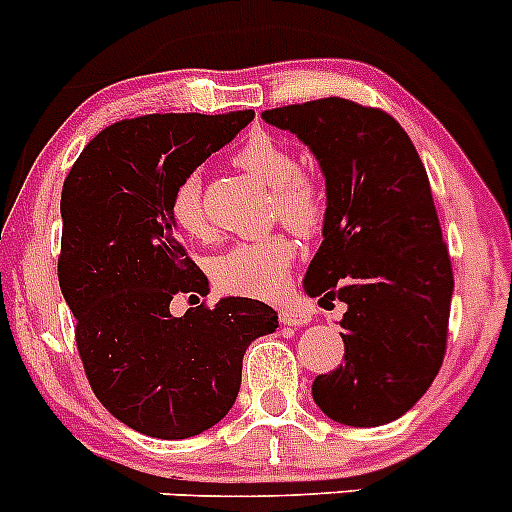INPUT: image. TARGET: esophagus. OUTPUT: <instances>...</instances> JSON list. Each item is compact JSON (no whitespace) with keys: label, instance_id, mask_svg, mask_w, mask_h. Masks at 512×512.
<instances>
[{"label":"esophagus","instance_id":"obj_1","mask_svg":"<svg viewBox=\"0 0 512 512\" xmlns=\"http://www.w3.org/2000/svg\"><path fill=\"white\" fill-rule=\"evenodd\" d=\"M278 318L283 326H308L310 323V313L305 308H298V305H285V308H280Z\"/></svg>","mask_w":512,"mask_h":512}]
</instances>
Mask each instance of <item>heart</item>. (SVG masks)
<instances>
[{"instance_id": "1", "label": "heart", "mask_w": 512, "mask_h": 512, "mask_svg": "<svg viewBox=\"0 0 512 512\" xmlns=\"http://www.w3.org/2000/svg\"><path fill=\"white\" fill-rule=\"evenodd\" d=\"M234 164L255 176L272 194V217L288 224L293 232L313 237L328 214V194L321 176L298 169V159L288 146L267 133L252 136L234 151ZM171 219L189 237H207L209 222L202 204V181L197 174L181 179L171 197ZM295 260V242L288 234L237 242L209 265L212 280L222 293L240 298H275L283 293L290 265Z\"/></svg>"}]
</instances>
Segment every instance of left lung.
<instances>
[{"mask_svg": "<svg viewBox=\"0 0 512 512\" xmlns=\"http://www.w3.org/2000/svg\"><path fill=\"white\" fill-rule=\"evenodd\" d=\"M262 118L310 146L326 176L323 242L305 293L348 305L346 361L315 376V404L348 427L394 422L439 374L455 288L422 159L389 113L346 98Z\"/></svg>", "mask_w": 512, "mask_h": 512, "instance_id": "left-lung-1", "label": "left lung"}]
</instances>
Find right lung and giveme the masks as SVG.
Segmentation results:
<instances>
[{
  "label": "right lung",
  "mask_w": 512,
  "mask_h": 512,
  "mask_svg": "<svg viewBox=\"0 0 512 512\" xmlns=\"http://www.w3.org/2000/svg\"><path fill=\"white\" fill-rule=\"evenodd\" d=\"M252 118H126L83 148L62 184L57 280L85 376L113 417L148 437L214 427L237 399L247 346L278 328V313L252 298L202 303L181 318L169 310L176 295L209 293L176 234L174 189Z\"/></svg>",
  "instance_id": "obj_1"
}]
</instances>
